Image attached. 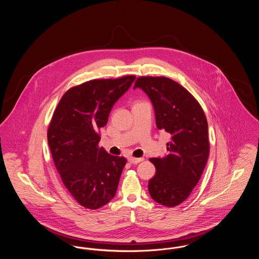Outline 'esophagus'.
Returning <instances> with one entry per match:
<instances>
[{
	"label": "esophagus",
	"mask_w": 259,
	"mask_h": 259,
	"mask_svg": "<svg viewBox=\"0 0 259 259\" xmlns=\"http://www.w3.org/2000/svg\"><path fill=\"white\" fill-rule=\"evenodd\" d=\"M144 160V158H135V157H128V161L131 163V164H138L140 162Z\"/></svg>",
	"instance_id": "1"
}]
</instances>
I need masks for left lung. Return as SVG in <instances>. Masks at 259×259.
Instances as JSON below:
<instances>
[{
	"instance_id": "obj_1",
	"label": "left lung",
	"mask_w": 259,
	"mask_h": 259,
	"mask_svg": "<svg viewBox=\"0 0 259 259\" xmlns=\"http://www.w3.org/2000/svg\"><path fill=\"white\" fill-rule=\"evenodd\" d=\"M137 87L150 99L157 128L171 136L167 155L149 159L156 172L148 182V191L155 202L176 207L190 195L207 164V118L193 95L171 78L140 76L135 81Z\"/></svg>"
}]
</instances>
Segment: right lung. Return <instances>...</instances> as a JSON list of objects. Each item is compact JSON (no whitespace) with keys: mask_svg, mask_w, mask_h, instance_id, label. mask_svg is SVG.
<instances>
[{"mask_svg":"<svg viewBox=\"0 0 259 259\" xmlns=\"http://www.w3.org/2000/svg\"><path fill=\"white\" fill-rule=\"evenodd\" d=\"M135 75L92 79L70 88L53 112L48 141L62 182L82 207L97 209L116 193L126 158L99 148L100 129Z\"/></svg>","mask_w":259,"mask_h":259,"instance_id":"obj_1","label":"right lung"}]
</instances>
